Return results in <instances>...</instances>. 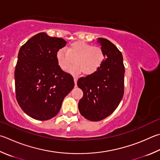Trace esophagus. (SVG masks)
Masks as SVG:
<instances>
[{
	"label": "esophagus",
	"instance_id": "esophagus-1",
	"mask_svg": "<svg viewBox=\"0 0 160 160\" xmlns=\"http://www.w3.org/2000/svg\"><path fill=\"white\" fill-rule=\"evenodd\" d=\"M74 78V82H75V87H77V82H78V78L74 76L73 77Z\"/></svg>",
	"mask_w": 160,
	"mask_h": 160
}]
</instances>
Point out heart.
I'll list each match as a JSON object with an SVG mask.
<instances>
[{
    "label": "heart",
    "mask_w": 160,
    "mask_h": 160,
    "mask_svg": "<svg viewBox=\"0 0 160 160\" xmlns=\"http://www.w3.org/2000/svg\"><path fill=\"white\" fill-rule=\"evenodd\" d=\"M58 65L63 71H70L72 74L82 72L86 75L94 74L101 67L105 59L103 49L99 46H93L89 43L76 41L67 48L59 49L56 53ZM74 61H73V60Z\"/></svg>",
    "instance_id": "obj_1"
}]
</instances>
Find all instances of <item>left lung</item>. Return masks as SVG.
I'll list each match as a JSON object with an SVG mask.
<instances>
[{"mask_svg": "<svg viewBox=\"0 0 160 160\" xmlns=\"http://www.w3.org/2000/svg\"><path fill=\"white\" fill-rule=\"evenodd\" d=\"M106 59L94 74L80 78L78 86L83 97L78 103L80 114L89 120H103L117 108L124 94V66L120 51L110 40L98 38Z\"/></svg>", "mask_w": 160, "mask_h": 160, "instance_id": "obj_1", "label": "left lung"}]
</instances>
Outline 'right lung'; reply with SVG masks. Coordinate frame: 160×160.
<instances>
[{
    "label": "right lung",
    "instance_id": "obj_1",
    "mask_svg": "<svg viewBox=\"0 0 160 160\" xmlns=\"http://www.w3.org/2000/svg\"><path fill=\"white\" fill-rule=\"evenodd\" d=\"M66 44L61 38L39 33L20 48L14 71L16 98L32 118L48 120L57 115L74 88L73 78L60 68L56 59Z\"/></svg>",
    "mask_w": 160,
    "mask_h": 160
}]
</instances>
